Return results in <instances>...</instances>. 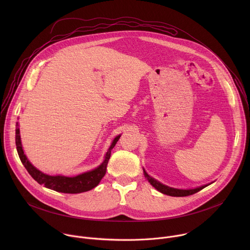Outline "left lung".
<instances>
[{
    "instance_id": "1",
    "label": "left lung",
    "mask_w": 250,
    "mask_h": 250,
    "mask_svg": "<svg viewBox=\"0 0 250 250\" xmlns=\"http://www.w3.org/2000/svg\"><path fill=\"white\" fill-rule=\"evenodd\" d=\"M144 173H145V177L148 180V182L159 192H161L162 194L168 195V196H172V197H186V196H190L193 195L199 191H201L202 189H204L205 187H207L208 185H204L195 189H187V190H183V189H175V188H171L168 187L166 185H163L162 183H160L159 181L155 180L154 178L150 177L146 171L144 169Z\"/></svg>"
}]
</instances>
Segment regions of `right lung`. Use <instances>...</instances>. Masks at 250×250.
Instances as JSON below:
<instances>
[{
	"label": "right lung",
	"mask_w": 250,
	"mask_h": 250,
	"mask_svg": "<svg viewBox=\"0 0 250 250\" xmlns=\"http://www.w3.org/2000/svg\"><path fill=\"white\" fill-rule=\"evenodd\" d=\"M121 134L116 136L113 140L112 145L106 151L103 163L98 166L97 168L79 174L74 177H67L62 175H56V176H50L47 174L42 173L39 169L35 168L26 158L25 154L23 153V149L21 146V135H20V128L19 124L16 125V146L17 150L20 156V159L29 175L33 178V179L37 181L39 184L43 185L44 187L54 190L56 192L60 193H66V194H79L83 192H87L95 188L99 185L102 178L104 176L106 171V165H108L109 159L111 157V151L115 147L118 140L120 139Z\"/></svg>",
	"instance_id": "add662e5"
}]
</instances>
